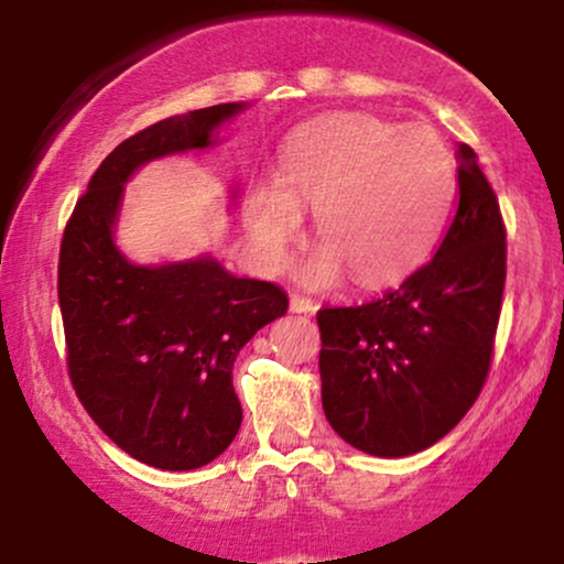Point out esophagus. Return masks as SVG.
<instances>
[{
    "label": "esophagus",
    "instance_id": "esophagus-1",
    "mask_svg": "<svg viewBox=\"0 0 564 564\" xmlns=\"http://www.w3.org/2000/svg\"><path fill=\"white\" fill-rule=\"evenodd\" d=\"M289 304H291V310H294V313H304V315H313L315 310H318V304L310 300V296H302V294H291Z\"/></svg>",
    "mask_w": 564,
    "mask_h": 564
}]
</instances>
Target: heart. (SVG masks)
Listing matches in <instances>:
<instances>
[{"mask_svg": "<svg viewBox=\"0 0 564 564\" xmlns=\"http://www.w3.org/2000/svg\"><path fill=\"white\" fill-rule=\"evenodd\" d=\"M456 193V159L435 129L371 113L307 121L283 153V180L246 193L249 238L264 262H286L302 209H315L323 249L304 264L315 286L349 270L366 289L390 286L435 249Z\"/></svg>", "mask_w": 564, "mask_h": 564, "instance_id": "b5f03b06", "label": "heart"}]
</instances>
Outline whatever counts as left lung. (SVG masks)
Segmentation results:
<instances>
[{"mask_svg": "<svg viewBox=\"0 0 564 564\" xmlns=\"http://www.w3.org/2000/svg\"><path fill=\"white\" fill-rule=\"evenodd\" d=\"M458 206L435 257L394 291L321 307V394L328 424L371 456H411L467 416L494 360L507 281V228L469 145Z\"/></svg>", "mask_w": 564, "mask_h": 564, "instance_id": "8db88e82", "label": "left lung"}]
</instances>
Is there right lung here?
Segmentation results:
<instances>
[{"mask_svg":"<svg viewBox=\"0 0 564 564\" xmlns=\"http://www.w3.org/2000/svg\"><path fill=\"white\" fill-rule=\"evenodd\" d=\"M243 102L170 116L108 153L76 200L57 260V302L76 398L129 456L156 469H198L232 443L243 411L232 364L289 310L268 281L215 260L140 268L113 246L121 185L145 161L212 145Z\"/></svg>","mask_w":564,"mask_h":564,"instance_id":"right-lung-1","label":"right lung"}]
</instances>
